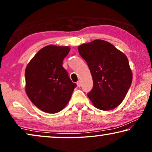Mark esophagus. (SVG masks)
<instances>
[{
	"mask_svg": "<svg viewBox=\"0 0 152 152\" xmlns=\"http://www.w3.org/2000/svg\"><path fill=\"white\" fill-rule=\"evenodd\" d=\"M77 85L78 87H80L81 86H82V83H81L80 81H78V82H77Z\"/></svg>",
	"mask_w": 152,
	"mask_h": 152,
	"instance_id": "obj_1",
	"label": "esophagus"
}]
</instances>
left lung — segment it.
<instances>
[{"instance_id":"obj_1","label":"left lung","mask_w":152,"mask_h":152,"mask_svg":"<svg viewBox=\"0 0 152 152\" xmlns=\"http://www.w3.org/2000/svg\"><path fill=\"white\" fill-rule=\"evenodd\" d=\"M93 81L88 97L98 109L109 111L123 101L132 82L127 57L107 41L94 40L78 47Z\"/></svg>"}]
</instances>
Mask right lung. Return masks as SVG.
I'll use <instances>...</instances> for the list:
<instances>
[{
    "label": "right lung",
    "instance_id": "1",
    "mask_svg": "<svg viewBox=\"0 0 152 152\" xmlns=\"http://www.w3.org/2000/svg\"><path fill=\"white\" fill-rule=\"evenodd\" d=\"M70 50L68 46L48 45L41 49L27 66L26 93L41 111L48 113L59 112L69 102L77 86L62 66Z\"/></svg>",
    "mask_w": 152,
    "mask_h": 152
}]
</instances>
